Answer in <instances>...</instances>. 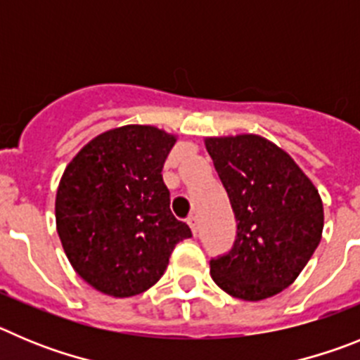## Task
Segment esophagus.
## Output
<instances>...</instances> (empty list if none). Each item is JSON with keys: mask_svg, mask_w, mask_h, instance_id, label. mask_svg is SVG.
I'll list each match as a JSON object with an SVG mask.
<instances>
[{"mask_svg": "<svg viewBox=\"0 0 360 360\" xmlns=\"http://www.w3.org/2000/svg\"><path fill=\"white\" fill-rule=\"evenodd\" d=\"M188 224H190V228H192L193 235H197V231H199V222H197V217L195 215L188 217Z\"/></svg>", "mask_w": 360, "mask_h": 360, "instance_id": "obj_1", "label": "esophagus"}]
</instances>
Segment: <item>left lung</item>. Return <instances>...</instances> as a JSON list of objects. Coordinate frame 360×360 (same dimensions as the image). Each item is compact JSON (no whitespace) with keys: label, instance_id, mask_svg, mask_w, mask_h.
<instances>
[{"label":"left lung","instance_id":"1","mask_svg":"<svg viewBox=\"0 0 360 360\" xmlns=\"http://www.w3.org/2000/svg\"><path fill=\"white\" fill-rule=\"evenodd\" d=\"M228 192L236 240L210 260L213 281L229 296L260 301L294 283L319 245L323 200L296 161L258 134L206 138Z\"/></svg>","mask_w":360,"mask_h":360}]
</instances>
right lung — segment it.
<instances>
[{
    "label": "right lung",
    "instance_id": "obj_1",
    "mask_svg": "<svg viewBox=\"0 0 360 360\" xmlns=\"http://www.w3.org/2000/svg\"><path fill=\"white\" fill-rule=\"evenodd\" d=\"M176 136L152 125L105 131L80 148L55 197L71 267L93 289L131 297L158 283L192 231L170 212L163 163Z\"/></svg>",
    "mask_w": 360,
    "mask_h": 360
}]
</instances>
